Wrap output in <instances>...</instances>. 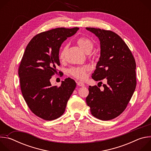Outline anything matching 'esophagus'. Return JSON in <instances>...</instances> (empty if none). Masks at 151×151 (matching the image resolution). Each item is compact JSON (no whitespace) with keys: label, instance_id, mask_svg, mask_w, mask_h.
I'll list each match as a JSON object with an SVG mask.
<instances>
[{"label":"esophagus","instance_id":"1","mask_svg":"<svg viewBox=\"0 0 151 151\" xmlns=\"http://www.w3.org/2000/svg\"><path fill=\"white\" fill-rule=\"evenodd\" d=\"M76 83H77V85L78 86H79V87H84V86H85V85L82 82H81L79 81V82H77Z\"/></svg>","mask_w":151,"mask_h":151}]
</instances>
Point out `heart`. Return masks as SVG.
Here are the masks:
<instances>
[{
	"label": "heart",
	"instance_id": "obj_1",
	"mask_svg": "<svg viewBox=\"0 0 151 151\" xmlns=\"http://www.w3.org/2000/svg\"><path fill=\"white\" fill-rule=\"evenodd\" d=\"M77 44L79 47L81 48V50L85 52V53L88 54L90 53L93 48V43L92 40L86 37H79L77 40ZM68 47L64 46L59 54V58L61 60H63L65 57L66 52L67 50ZM89 68L87 66H82V67H75L70 69L68 71L69 73L73 76L74 78L83 80L85 79L87 76V73L88 71Z\"/></svg>",
	"mask_w": 151,
	"mask_h": 151
}]
</instances>
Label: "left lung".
<instances>
[{
    "instance_id": "8db88e82",
    "label": "left lung",
    "mask_w": 151,
    "mask_h": 151,
    "mask_svg": "<svg viewBox=\"0 0 151 151\" xmlns=\"http://www.w3.org/2000/svg\"><path fill=\"white\" fill-rule=\"evenodd\" d=\"M86 29L100 42V57L92 78L96 81L107 79L103 91L96 85L89 86L86 102L93 116L111 120L124 111L134 92L136 61L125 42L115 32L93 27Z\"/></svg>"
}]
</instances>
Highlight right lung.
I'll return each mask as SVG.
<instances>
[{
    "label": "right lung",
    "mask_w": 151,
    "mask_h": 151,
    "mask_svg": "<svg viewBox=\"0 0 151 151\" xmlns=\"http://www.w3.org/2000/svg\"><path fill=\"white\" fill-rule=\"evenodd\" d=\"M78 30L60 27L36 35L21 59L18 69L21 93L30 111L44 120H54L64 114L76 87L75 81L69 78L60 87L52 86L50 80L60 65L58 55L62 43Z\"/></svg>",
    "instance_id": "add662e5"
}]
</instances>
